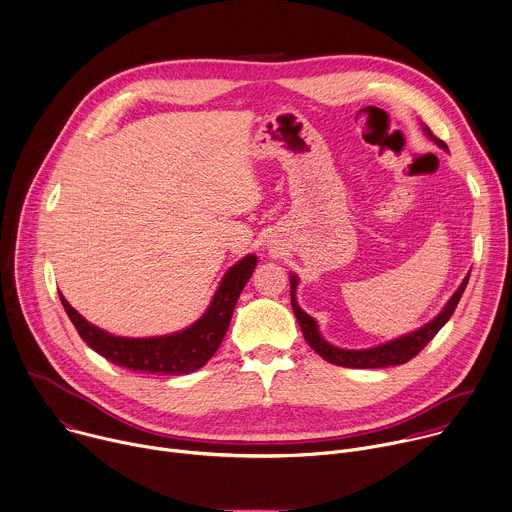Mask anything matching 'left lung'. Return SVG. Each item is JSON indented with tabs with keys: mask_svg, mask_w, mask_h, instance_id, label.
Returning <instances> with one entry per match:
<instances>
[{
	"mask_svg": "<svg viewBox=\"0 0 512 512\" xmlns=\"http://www.w3.org/2000/svg\"><path fill=\"white\" fill-rule=\"evenodd\" d=\"M422 129H424L428 139H432L438 147L448 151L446 143L436 139L426 125H422ZM468 278H470V272L464 276L458 290L444 304V309L430 323L422 325L420 329H416L412 333H405L397 339H391V341L379 343L375 347H367V349H343V347H337V345L329 343L321 335L319 323L311 315H306L298 306V300H296L298 276L296 274H290V302H292L294 317L298 321V327H300L306 343H309L311 349L317 351L325 361H329L333 365H341V367H353V369H377V367H389V365H403V363L410 361L412 357H416L436 337V333L450 321L452 313L456 311V306L460 302V296H462V292L468 284Z\"/></svg>",
	"mask_w": 512,
	"mask_h": 512,
	"instance_id": "obj_1",
	"label": "left lung"
}]
</instances>
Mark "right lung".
Here are the masks:
<instances>
[{
	"label": "right lung",
	"instance_id": "1",
	"mask_svg": "<svg viewBox=\"0 0 512 512\" xmlns=\"http://www.w3.org/2000/svg\"><path fill=\"white\" fill-rule=\"evenodd\" d=\"M258 264L256 254L238 260L218 284L210 306L183 331L159 337H119L88 323L60 294L62 306L82 341L111 363L155 375H185L206 365L224 341L236 302Z\"/></svg>",
	"mask_w": 512,
	"mask_h": 512
}]
</instances>
